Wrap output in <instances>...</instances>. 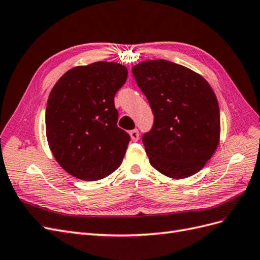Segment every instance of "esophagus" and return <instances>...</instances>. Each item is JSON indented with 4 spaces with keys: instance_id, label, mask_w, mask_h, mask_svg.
Returning <instances> with one entry per match:
<instances>
[{
    "instance_id": "obj_1",
    "label": "esophagus",
    "mask_w": 260,
    "mask_h": 260,
    "mask_svg": "<svg viewBox=\"0 0 260 260\" xmlns=\"http://www.w3.org/2000/svg\"><path fill=\"white\" fill-rule=\"evenodd\" d=\"M129 135L132 137L133 141H137L139 139V132L138 129H133L129 132Z\"/></svg>"
}]
</instances>
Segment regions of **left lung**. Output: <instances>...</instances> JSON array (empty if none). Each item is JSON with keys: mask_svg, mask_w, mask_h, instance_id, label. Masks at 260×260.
<instances>
[{"mask_svg": "<svg viewBox=\"0 0 260 260\" xmlns=\"http://www.w3.org/2000/svg\"><path fill=\"white\" fill-rule=\"evenodd\" d=\"M154 121L142 135L150 164L171 178L203 169L218 146L220 112L214 90L198 73L169 60H147L132 69Z\"/></svg>", "mask_w": 260, "mask_h": 260, "instance_id": "1", "label": "left lung"}]
</instances>
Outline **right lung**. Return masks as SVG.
I'll use <instances>...</instances> for the list:
<instances>
[{"label":"right lung","mask_w":260,"mask_h":260,"mask_svg":"<svg viewBox=\"0 0 260 260\" xmlns=\"http://www.w3.org/2000/svg\"><path fill=\"white\" fill-rule=\"evenodd\" d=\"M127 69L98 61L66 72L49 94L45 125L49 148L62 169L79 179H103L118 170L131 136L118 127L114 96Z\"/></svg>","instance_id":"obj_1"}]
</instances>
